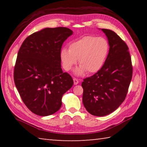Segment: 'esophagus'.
I'll use <instances>...</instances> for the list:
<instances>
[{
	"label": "esophagus",
	"mask_w": 147,
	"mask_h": 147,
	"mask_svg": "<svg viewBox=\"0 0 147 147\" xmlns=\"http://www.w3.org/2000/svg\"><path fill=\"white\" fill-rule=\"evenodd\" d=\"M73 82H74V85H77V84H78L79 83L78 79H76V78H74V79H73Z\"/></svg>",
	"instance_id": "obj_1"
}]
</instances>
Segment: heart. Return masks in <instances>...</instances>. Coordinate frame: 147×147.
<instances>
[{
	"label": "heart",
	"instance_id": "obj_1",
	"mask_svg": "<svg viewBox=\"0 0 147 147\" xmlns=\"http://www.w3.org/2000/svg\"><path fill=\"white\" fill-rule=\"evenodd\" d=\"M109 43L105 38L93 36H84L69 45V49L60 51V59L63 67L70 71L77 63L80 65L75 71L76 75L97 73L105 63L109 52Z\"/></svg>",
	"mask_w": 147,
	"mask_h": 147
}]
</instances>
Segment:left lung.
I'll list each match as a JSON object with an SVG mask.
<instances>
[{"label": "left lung", "instance_id": "obj_1", "mask_svg": "<svg viewBox=\"0 0 147 147\" xmlns=\"http://www.w3.org/2000/svg\"><path fill=\"white\" fill-rule=\"evenodd\" d=\"M108 39L109 53L102 67L84 80L82 101L91 115L102 117L113 112L123 102L132 77L128 47L115 32L100 29Z\"/></svg>", "mask_w": 147, "mask_h": 147}]
</instances>
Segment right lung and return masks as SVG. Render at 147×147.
<instances>
[{
  "label": "right lung",
  "instance_id": "1",
  "mask_svg": "<svg viewBox=\"0 0 147 147\" xmlns=\"http://www.w3.org/2000/svg\"><path fill=\"white\" fill-rule=\"evenodd\" d=\"M73 34L65 27L47 28L25 39L18 52L14 82L23 102L32 113L48 116L61 106L62 96L73 85L61 67L63 42Z\"/></svg>",
  "mask_w": 147,
  "mask_h": 147
}]
</instances>
